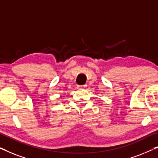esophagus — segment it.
Returning <instances> with one entry per match:
<instances>
[{
  "label": "esophagus",
  "instance_id": "esophagus-1",
  "mask_svg": "<svg viewBox=\"0 0 158 158\" xmlns=\"http://www.w3.org/2000/svg\"><path fill=\"white\" fill-rule=\"evenodd\" d=\"M86 85H77V88H79V89H83V88H86Z\"/></svg>",
  "mask_w": 158,
  "mask_h": 158
}]
</instances>
